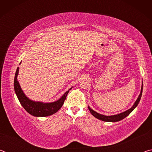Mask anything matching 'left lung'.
Wrapping results in <instances>:
<instances>
[{"instance_id":"8db88e82","label":"left lung","mask_w":152,"mask_h":152,"mask_svg":"<svg viewBox=\"0 0 152 152\" xmlns=\"http://www.w3.org/2000/svg\"><path fill=\"white\" fill-rule=\"evenodd\" d=\"M142 91H143V84H142V86H141V90L140 94L139 95V97L137 98V101H135L134 104L133 105V107L129 110H126V111L120 113V114L115 115H111V116H106V115H103L99 114V113H96V111H94V110L91 109L89 107H88V109L90 110V112L91 113V114L93 115L94 117H96V118H97V119H99L100 120L103 121H107V122L119 121L123 119L124 118L128 116V115L133 111V109H134L137 106V104H139V102H140V101L141 95H142Z\"/></svg>"}]
</instances>
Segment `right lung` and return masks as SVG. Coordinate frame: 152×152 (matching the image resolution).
I'll return each instance as SVG.
<instances>
[{"instance_id": "right-lung-1", "label": "right lung", "mask_w": 152, "mask_h": 152, "mask_svg": "<svg viewBox=\"0 0 152 152\" xmlns=\"http://www.w3.org/2000/svg\"><path fill=\"white\" fill-rule=\"evenodd\" d=\"M19 73V67H18L16 73H15L14 80V88L15 93L19 99L20 103L24 108L27 113H29L33 116L35 117H47L54 114L58 112L62 107L64 101L66 99L69 91L66 92L57 101L50 102V103H43L42 102H35L25 96L17 81V76Z\"/></svg>"}]
</instances>
